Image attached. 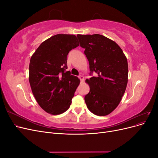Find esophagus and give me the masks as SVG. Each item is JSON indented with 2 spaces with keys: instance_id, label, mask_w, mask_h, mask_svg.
Listing matches in <instances>:
<instances>
[{
  "instance_id": "esophagus-1",
  "label": "esophagus",
  "mask_w": 158,
  "mask_h": 158,
  "mask_svg": "<svg viewBox=\"0 0 158 158\" xmlns=\"http://www.w3.org/2000/svg\"><path fill=\"white\" fill-rule=\"evenodd\" d=\"M78 78H80V81H81V82H82L83 81H84V76H82V75H80V76H78Z\"/></svg>"
}]
</instances>
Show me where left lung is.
<instances>
[{
	"instance_id": "left-lung-1",
	"label": "left lung",
	"mask_w": 158,
	"mask_h": 158,
	"mask_svg": "<svg viewBox=\"0 0 158 158\" xmlns=\"http://www.w3.org/2000/svg\"><path fill=\"white\" fill-rule=\"evenodd\" d=\"M80 45L85 49L90 75L86 82L89 92L85 102L89 111L106 116L116 109L126 90L128 63L121 47L115 42L99 34L77 35Z\"/></svg>"
}]
</instances>
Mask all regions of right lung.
Listing matches in <instances>:
<instances>
[{
    "mask_svg": "<svg viewBox=\"0 0 158 158\" xmlns=\"http://www.w3.org/2000/svg\"><path fill=\"white\" fill-rule=\"evenodd\" d=\"M79 45L74 35L57 34L39 46L31 57L29 81L32 93L47 113L59 114L69 107L80 84L67 69V55Z\"/></svg>",
    "mask_w": 158,
    "mask_h": 158,
    "instance_id": "right-lung-1",
    "label": "right lung"
}]
</instances>
